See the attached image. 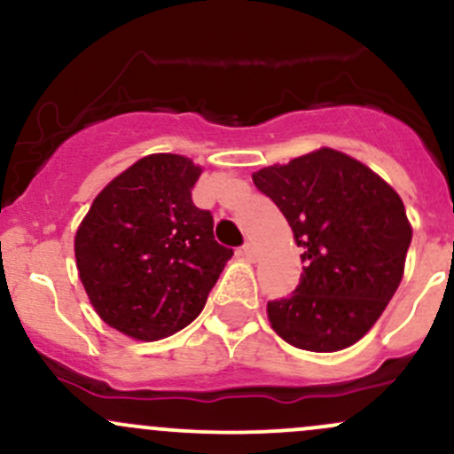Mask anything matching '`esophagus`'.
I'll use <instances>...</instances> for the list:
<instances>
[{"label": "esophagus", "mask_w": 454, "mask_h": 454, "mask_svg": "<svg viewBox=\"0 0 454 454\" xmlns=\"http://www.w3.org/2000/svg\"><path fill=\"white\" fill-rule=\"evenodd\" d=\"M240 253L247 257L248 262H255L257 260V248H255V245H251V242H247V245L240 248Z\"/></svg>", "instance_id": "esophagus-1"}]
</instances>
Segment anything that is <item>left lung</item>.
I'll list each match as a JSON object with an SVG mask.
<instances>
[{"instance_id":"left-lung-1","label":"left lung","mask_w":454,"mask_h":454,"mask_svg":"<svg viewBox=\"0 0 454 454\" xmlns=\"http://www.w3.org/2000/svg\"><path fill=\"white\" fill-rule=\"evenodd\" d=\"M303 248L292 296L266 307L296 348L335 353L381 318L404 275L411 223L398 192L359 160L320 147L253 173Z\"/></svg>"}]
</instances>
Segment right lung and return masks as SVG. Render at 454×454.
<instances>
[{"label":"right lung","mask_w":454,"mask_h":454,"mask_svg":"<svg viewBox=\"0 0 454 454\" xmlns=\"http://www.w3.org/2000/svg\"><path fill=\"white\" fill-rule=\"evenodd\" d=\"M203 168L151 153L95 197L75 231V264L97 316L155 342L201 314L233 251L214 240L212 214L192 203Z\"/></svg>","instance_id":"add662e5"}]
</instances>
